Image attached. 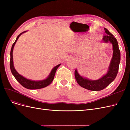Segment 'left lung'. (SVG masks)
<instances>
[{"label":"left lung","instance_id":"obj_1","mask_svg":"<svg viewBox=\"0 0 130 130\" xmlns=\"http://www.w3.org/2000/svg\"><path fill=\"white\" fill-rule=\"evenodd\" d=\"M106 35L104 36L103 42L111 43L112 44L113 55L110 62L107 73L99 79L90 80L81 76L77 69L75 70V79L81 87L92 91H99L104 89L115 79L118 72L120 62V52L117 39L106 28H104Z\"/></svg>","mask_w":130,"mask_h":130}]
</instances>
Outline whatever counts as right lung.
Returning a JSON list of instances; mask_svg holds the SVG:
<instances>
[{
    "label": "right lung",
    "mask_w": 130,
    "mask_h": 130,
    "mask_svg": "<svg viewBox=\"0 0 130 130\" xmlns=\"http://www.w3.org/2000/svg\"><path fill=\"white\" fill-rule=\"evenodd\" d=\"M26 31H25L24 32H23L19 34L16 38V40H15V42L13 43L12 46L11 52H10V67L11 71L12 74V75L14 76L15 79L17 80V81L19 82V83L22 86H23V87L27 89H37L44 88L46 87V86H49L51 83H52V81L54 80L55 74L56 73V70L61 64H59L55 67H54L52 69V71L50 72L48 76L44 80H38V81L31 80L30 79H27V78L21 75V74H19L16 71V70L15 69L14 67L13 61V50L14 48V46L15 44V43L17 42L19 36H20L21 35H22L23 33L26 32Z\"/></svg>",
    "instance_id": "1"
}]
</instances>
